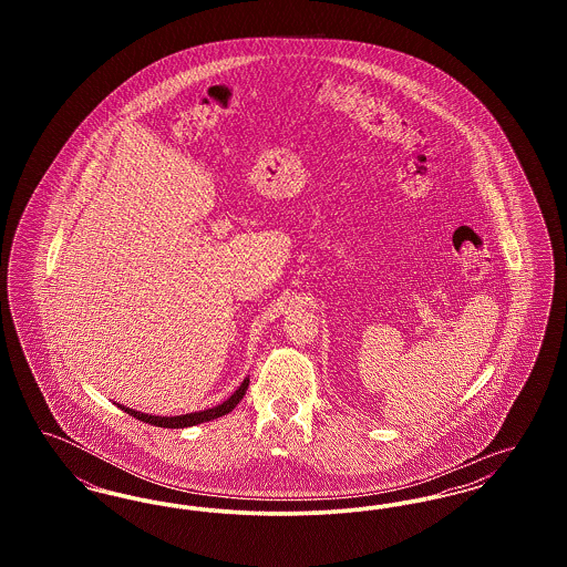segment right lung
I'll use <instances>...</instances> for the list:
<instances>
[{
  "mask_svg": "<svg viewBox=\"0 0 567 567\" xmlns=\"http://www.w3.org/2000/svg\"><path fill=\"white\" fill-rule=\"evenodd\" d=\"M248 389V378H244L243 384L231 393V398H227L223 404L215 405V408H206V410H199V412H190V414H181V416H155V414H144V412H137L134 408H125V405L116 404L121 410H125L127 414H132L137 421H144L148 425H155V427H167V430H183V427H193V425H199V423H206V421H215L218 416H225L227 412H231L236 405L240 404V400L244 398Z\"/></svg>",
  "mask_w": 567,
  "mask_h": 567,
  "instance_id": "obj_1",
  "label": "right lung"
}]
</instances>
